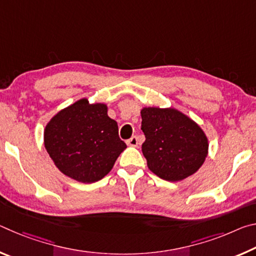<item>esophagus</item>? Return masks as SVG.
<instances>
[{
	"instance_id": "obj_1",
	"label": "esophagus",
	"mask_w": 256,
	"mask_h": 256,
	"mask_svg": "<svg viewBox=\"0 0 256 256\" xmlns=\"http://www.w3.org/2000/svg\"><path fill=\"white\" fill-rule=\"evenodd\" d=\"M126 144H128V146H138V138H136V136H132L131 138H130V140L126 141Z\"/></svg>"
}]
</instances>
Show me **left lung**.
<instances>
[{
	"label": "left lung",
	"mask_w": 256,
	"mask_h": 256,
	"mask_svg": "<svg viewBox=\"0 0 256 256\" xmlns=\"http://www.w3.org/2000/svg\"><path fill=\"white\" fill-rule=\"evenodd\" d=\"M141 118L142 152L154 175L178 182L200 170L209 150L200 125L174 107H142Z\"/></svg>",
	"instance_id": "left-lung-1"
}]
</instances>
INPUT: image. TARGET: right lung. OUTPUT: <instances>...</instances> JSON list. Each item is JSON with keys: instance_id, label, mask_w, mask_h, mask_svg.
<instances>
[{"instance_id": "add662e5", "label": "right lung", "mask_w": 256, "mask_h": 256, "mask_svg": "<svg viewBox=\"0 0 256 256\" xmlns=\"http://www.w3.org/2000/svg\"><path fill=\"white\" fill-rule=\"evenodd\" d=\"M104 102L81 98L46 124L44 146L60 172L80 183H94L112 170L126 149L118 122L107 115Z\"/></svg>"}]
</instances>
